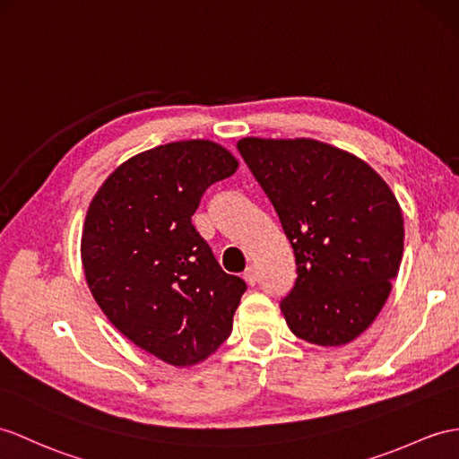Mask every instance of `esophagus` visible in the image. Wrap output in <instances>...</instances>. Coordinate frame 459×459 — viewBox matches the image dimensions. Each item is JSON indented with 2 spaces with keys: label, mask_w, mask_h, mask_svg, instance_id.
<instances>
[{
  "label": "esophagus",
  "mask_w": 459,
  "mask_h": 459,
  "mask_svg": "<svg viewBox=\"0 0 459 459\" xmlns=\"http://www.w3.org/2000/svg\"><path fill=\"white\" fill-rule=\"evenodd\" d=\"M243 281L247 282L249 286H255L256 284V271L253 266H247L245 268V273H243Z\"/></svg>",
  "instance_id": "34e87169"
}]
</instances>
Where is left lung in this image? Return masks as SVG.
I'll return each instance as SVG.
<instances>
[{"mask_svg":"<svg viewBox=\"0 0 459 459\" xmlns=\"http://www.w3.org/2000/svg\"><path fill=\"white\" fill-rule=\"evenodd\" d=\"M238 148L294 249L298 276L281 301L290 331L317 346L360 337L403 256V212L389 185L319 140L243 138Z\"/></svg>","mask_w":459,"mask_h":459,"instance_id":"8db88e82","label":"left lung"}]
</instances>
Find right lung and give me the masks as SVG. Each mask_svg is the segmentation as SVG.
Listing matches in <instances>:
<instances>
[{
	"instance_id": "add662e5",
	"label": "right lung",
	"mask_w": 459,
	"mask_h": 459,
	"mask_svg": "<svg viewBox=\"0 0 459 459\" xmlns=\"http://www.w3.org/2000/svg\"><path fill=\"white\" fill-rule=\"evenodd\" d=\"M238 167L212 140L158 145L120 163L87 208L82 264L95 301L128 341L177 368L218 351L247 288L191 221L206 188Z\"/></svg>"
}]
</instances>
